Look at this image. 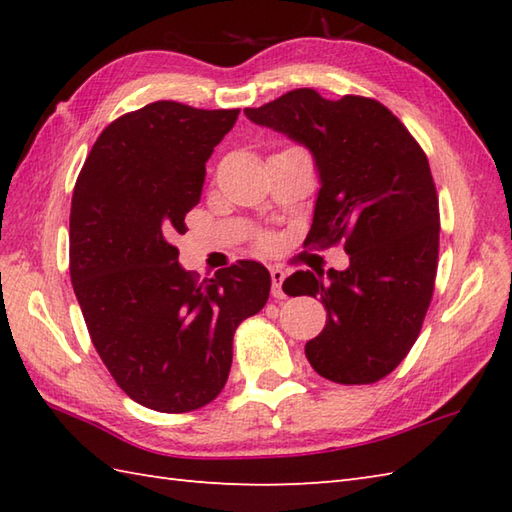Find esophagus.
Wrapping results in <instances>:
<instances>
[{
  "mask_svg": "<svg viewBox=\"0 0 512 512\" xmlns=\"http://www.w3.org/2000/svg\"><path fill=\"white\" fill-rule=\"evenodd\" d=\"M284 279H286V273L281 268L270 270V281H273V297L275 299H284L286 297L284 288H281V284H284Z\"/></svg>",
  "mask_w": 512,
  "mask_h": 512,
  "instance_id": "34e87169",
  "label": "esophagus"
}]
</instances>
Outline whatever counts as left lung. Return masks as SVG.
<instances>
[{
    "label": "left lung",
    "instance_id": "left-lung-1",
    "mask_svg": "<svg viewBox=\"0 0 512 512\" xmlns=\"http://www.w3.org/2000/svg\"><path fill=\"white\" fill-rule=\"evenodd\" d=\"M244 114L310 151L321 189L306 242H345L350 255L345 270L284 281L286 295L319 297L328 312L308 361L334 383H376L416 343L433 295L440 213L429 160L385 105L363 96L328 101L301 88Z\"/></svg>",
    "mask_w": 512,
    "mask_h": 512
}]
</instances>
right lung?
Segmentation results:
<instances>
[{
	"mask_svg": "<svg viewBox=\"0 0 512 512\" xmlns=\"http://www.w3.org/2000/svg\"><path fill=\"white\" fill-rule=\"evenodd\" d=\"M237 114L145 105L103 129L74 184V295L118 387L154 411L209 405L231 372L237 325L268 301L262 264L242 259L198 281L171 244Z\"/></svg>",
	"mask_w": 512,
	"mask_h": 512,
	"instance_id": "1",
	"label": "right lung"
}]
</instances>
